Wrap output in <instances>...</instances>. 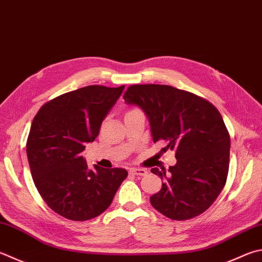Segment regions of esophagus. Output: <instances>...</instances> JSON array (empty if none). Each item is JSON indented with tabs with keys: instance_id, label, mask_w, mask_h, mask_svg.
<instances>
[{
	"instance_id": "34e87169",
	"label": "esophagus",
	"mask_w": 262,
	"mask_h": 262,
	"mask_svg": "<svg viewBox=\"0 0 262 262\" xmlns=\"http://www.w3.org/2000/svg\"><path fill=\"white\" fill-rule=\"evenodd\" d=\"M129 172L133 175H137V177H144V175H146L147 173L143 168H130Z\"/></svg>"
}]
</instances>
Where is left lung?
<instances>
[{
    "mask_svg": "<svg viewBox=\"0 0 262 262\" xmlns=\"http://www.w3.org/2000/svg\"><path fill=\"white\" fill-rule=\"evenodd\" d=\"M149 118L154 142L175 151L177 164L151 172L164 181L151 205L172 220L205 212L226 184L230 135L217 108L198 95L167 84H132L123 94Z\"/></svg>",
    "mask_w": 262,
    "mask_h": 262,
    "instance_id": "left-lung-1",
    "label": "left lung"
}]
</instances>
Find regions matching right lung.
Masks as SVG:
<instances>
[{"instance_id":"right-lung-1","label":"right lung","mask_w":262,"mask_h":262,"mask_svg":"<svg viewBox=\"0 0 262 262\" xmlns=\"http://www.w3.org/2000/svg\"><path fill=\"white\" fill-rule=\"evenodd\" d=\"M125 85H87L50 99L37 111L26 152L40 196L52 211L73 221L98 216L127 178L123 168L89 169L81 156Z\"/></svg>"}]
</instances>
